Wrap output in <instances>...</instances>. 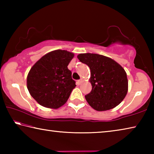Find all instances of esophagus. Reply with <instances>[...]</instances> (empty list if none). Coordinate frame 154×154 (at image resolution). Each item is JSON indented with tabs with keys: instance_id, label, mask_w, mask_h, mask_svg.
<instances>
[{
	"instance_id": "1",
	"label": "esophagus",
	"mask_w": 154,
	"mask_h": 154,
	"mask_svg": "<svg viewBox=\"0 0 154 154\" xmlns=\"http://www.w3.org/2000/svg\"><path fill=\"white\" fill-rule=\"evenodd\" d=\"M83 82V80L82 79H79V80H78L77 81V84L78 85H80V84H82V83Z\"/></svg>"
}]
</instances>
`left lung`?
Wrapping results in <instances>:
<instances>
[{
  "mask_svg": "<svg viewBox=\"0 0 154 154\" xmlns=\"http://www.w3.org/2000/svg\"><path fill=\"white\" fill-rule=\"evenodd\" d=\"M78 59L90 69L92 91L85 96L88 104L98 111L110 110L126 97L128 89L126 72L120 64L97 54H80Z\"/></svg>",
  "mask_w": 154,
  "mask_h": 154,
  "instance_id": "left-lung-1",
  "label": "left lung"
}]
</instances>
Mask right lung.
<instances>
[{"mask_svg":"<svg viewBox=\"0 0 154 154\" xmlns=\"http://www.w3.org/2000/svg\"><path fill=\"white\" fill-rule=\"evenodd\" d=\"M74 54L57 49L49 52L31 68L27 76V88L41 106L58 109L66 103L76 86L67 66Z\"/></svg>","mask_w":154,"mask_h":154,"instance_id":"1","label":"right lung"}]
</instances>
